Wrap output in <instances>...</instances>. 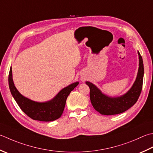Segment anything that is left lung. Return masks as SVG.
I'll return each instance as SVG.
<instances>
[{"mask_svg":"<svg viewBox=\"0 0 153 153\" xmlns=\"http://www.w3.org/2000/svg\"><path fill=\"white\" fill-rule=\"evenodd\" d=\"M139 67L135 82L126 94L119 97H109L89 82L85 83L90 89V100L94 109L101 115H112L123 113L131 108L138 100L142 91L144 65L143 58L138 52Z\"/></svg>","mask_w":153,"mask_h":153,"instance_id":"left-lung-1","label":"left lung"}]
</instances>
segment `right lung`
Listing matches in <instances>:
<instances>
[{
  "instance_id": "1",
  "label": "right lung",
  "mask_w": 153,
  "mask_h": 153,
  "mask_svg": "<svg viewBox=\"0 0 153 153\" xmlns=\"http://www.w3.org/2000/svg\"><path fill=\"white\" fill-rule=\"evenodd\" d=\"M8 84L11 94L20 108L29 117L34 120L40 121H52L62 116L64 111L65 102L69 94L79 82H75L65 87L59 91L52 100L46 102H36L24 97L14 86L12 68L8 75Z\"/></svg>"
}]
</instances>
